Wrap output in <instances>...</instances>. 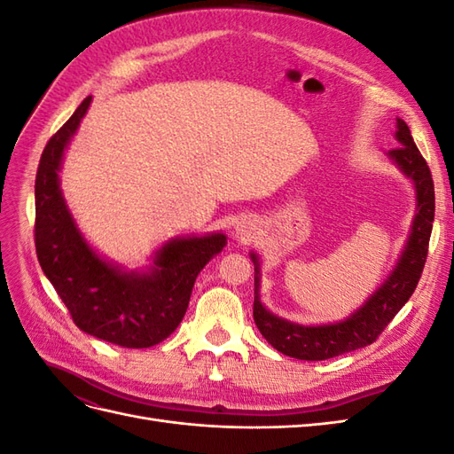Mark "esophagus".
I'll return each mask as SVG.
<instances>
[{
  "mask_svg": "<svg viewBox=\"0 0 454 454\" xmlns=\"http://www.w3.org/2000/svg\"><path fill=\"white\" fill-rule=\"evenodd\" d=\"M237 235H240V239H252L254 229L248 225H240V227H237Z\"/></svg>",
  "mask_w": 454,
  "mask_h": 454,
  "instance_id": "obj_1",
  "label": "esophagus"
}]
</instances>
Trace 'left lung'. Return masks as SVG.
Here are the masks:
<instances>
[{
  "instance_id": "1",
  "label": "left lung",
  "mask_w": 454,
  "mask_h": 454,
  "mask_svg": "<svg viewBox=\"0 0 454 454\" xmlns=\"http://www.w3.org/2000/svg\"><path fill=\"white\" fill-rule=\"evenodd\" d=\"M395 140L400 142V147L390 149L388 157L415 184L417 215L402 257L390 277L347 320L324 325H299L267 310L259 299V259L255 254H250L255 265V325L270 347L290 356V358L318 362L371 345L415 292L426 263V255H428L432 235L435 212L434 180L428 162L420 155L409 127L402 119H397Z\"/></svg>"
}]
</instances>
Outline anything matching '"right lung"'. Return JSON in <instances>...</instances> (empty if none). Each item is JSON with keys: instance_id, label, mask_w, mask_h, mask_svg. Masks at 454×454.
<instances>
[{"instance_id": "obj_1", "label": "right lung", "mask_w": 454, "mask_h": 454, "mask_svg": "<svg viewBox=\"0 0 454 454\" xmlns=\"http://www.w3.org/2000/svg\"><path fill=\"white\" fill-rule=\"evenodd\" d=\"M90 100L92 96H87L81 102L41 153L35 176V252L81 332L125 348H147L180 325L199 272L223 250L227 237L212 232L168 240L145 272H127L96 254L67 210L59 177L64 149Z\"/></svg>"}]
</instances>
